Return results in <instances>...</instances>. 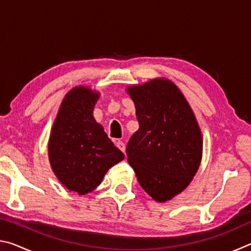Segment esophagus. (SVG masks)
I'll use <instances>...</instances> for the list:
<instances>
[{
    "instance_id": "1",
    "label": "esophagus",
    "mask_w": 251,
    "mask_h": 251,
    "mask_svg": "<svg viewBox=\"0 0 251 251\" xmlns=\"http://www.w3.org/2000/svg\"><path fill=\"white\" fill-rule=\"evenodd\" d=\"M116 146L120 148V150L123 151V152H125V144L123 143L122 141H117L116 142Z\"/></svg>"
}]
</instances>
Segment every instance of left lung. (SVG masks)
<instances>
[{
	"label": "left lung",
	"mask_w": 251,
	"mask_h": 251,
	"mask_svg": "<svg viewBox=\"0 0 251 251\" xmlns=\"http://www.w3.org/2000/svg\"><path fill=\"white\" fill-rule=\"evenodd\" d=\"M127 93L139 123L127 143V160L151 197L169 201L189 185L201 164L197 121L181 92L167 79L130 86Z\"/></svg>",
	"instance_id": "obj_1"
}]
</instances>
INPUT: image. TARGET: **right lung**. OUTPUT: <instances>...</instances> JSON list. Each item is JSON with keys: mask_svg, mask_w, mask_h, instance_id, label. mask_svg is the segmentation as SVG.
Listing matches in <instances>:
<instances>
[{"mask_svg": "<svg viewBox=\"0 0 251 251\" xmlns=\"http://www.w3.org/2000/svg\"><path fill=\"white\" fill-rule=\"evenodd\" d=\"M100 94L75 87L63 100L49 142L53 172L71 192L86 195L108 169L125 158L93 117Z\"/></svg>", "mask_w": 251, "mask_h": 251, "instance_id": "right-lung-1", "label": "right lung"}]
</instances>
